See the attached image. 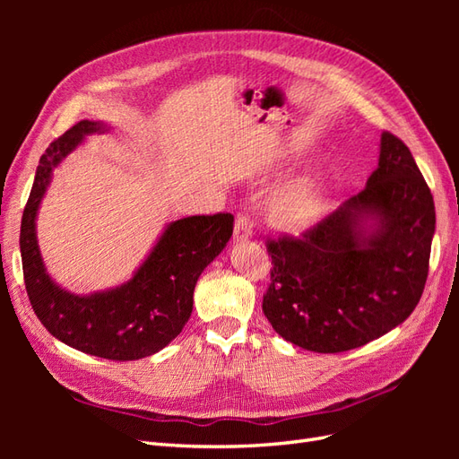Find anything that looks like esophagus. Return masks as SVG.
<instances>
[{
    "label": "esophagus",
    "mask_w": 459,
    "mask_h": 459,
    "mask_svg": "<svg viewBox=\"0 0 459 459\" xmlns=\"http://www.w3.org/2000/svg\"><path fill=\"white\" fill-rule=\"evenodd\" d=\"M253 235V220L247 214H239L238 220H235V228H233V238L238 241H245Z\"/></svg>",
    "instance_id": "34e87169"
}]
</instances>
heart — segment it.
<instances>
[{"mask_svg":"<svg viewBox=\"0 0 459 459\" xmlns=\"http://www.w3.org/2000/svg\"><path fill=\"white\" fill-rule=\"evenodd\" d=\"M327 189L319 178H302L275 193L270 218L283 230H302L324 214Z\"/></svg>","mask_w":459,"mask_h":459,"instance_id":"heart-1","label":"heart"}]
</instances>
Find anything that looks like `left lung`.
<instances>
[{
	"instance_id": "obj_1",
	"label": "left lung",
	"mask_w": 459,
	"mask_h": 459,
	"mask_svg": "<svg viewBox=\"0 0 459 459\" xmlns=\"http://www.w3.org/2000/svg\"><path fill=\"white\" fill-rule=\"evenodd\" d=\"M435 203L406 143L381 134L366 187L300 238L268 239L262 300L275 333L304 351L358 349L400 325L423 295Z\"/></svg>"
}]
</instances>
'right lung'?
Segmentation results:
<instances>
[{
    "label": "right lung",
    "mask_w": 459,
    "mask_h": 459,
    "mask_svg": "<svg viewBox=\"0 0 459 459\" xmlns=\"http://www.w3.org/2000/svg\"><path fill=\"white\" fill-rule=\"evenodd\" d=\"M103 122L80 120L51 142L39 159L21 221V256L26 293L55 339L86 354L128 362L164 349L182 333L193 310L199 275L230 241L233 216H187L164 233L130 281L91 295H73L46 272L36 239V216L53 169L84 135L105 132Z\"/></svg>",
    "instance_id": "add662e5"
}]
</instances>
